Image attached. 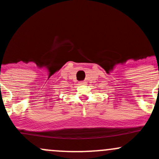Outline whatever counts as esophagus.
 I'll use <instances>...</instances> for the list:
<instances>
[{
	"label": "esophagus",
	"mask_w": 159,
	"mask_h": 159,
	"mask_svg": "<svg viewBox=\"0 0 159 159\" xmlns=\"http://www.w3.org/2000/svg\"><path fill=\"white\" fill-rule=\"evenodd\" d=\"M81 84H86V81H81Z\"/></svg>",
	"instance_id": "obj_1"
}]
</instances>
